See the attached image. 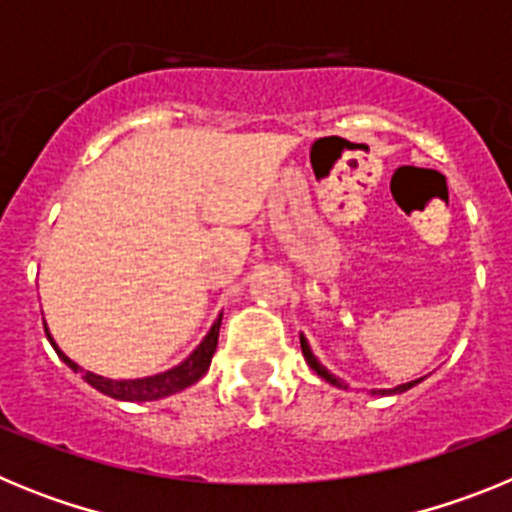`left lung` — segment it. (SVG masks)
<instances>
[{"mask_svg": "<svg viewBox=\"0 0 512 512\" xmlns=\"http://www.w3.org/2000/svg\"><path fill=\"white\" fill-rule=\"evenodd\" d=\"M300 346H302V356H305V361H307V364H310L312 372L318 374V377H323L325 382L333 384V387H343V390H346L348 384L341 382V379H338L336 374H330L328 369H325V366L320 364L318 359H315V354H312V351H310V343H307L305 336H300ZM418 382H423V379H415V382L400 384V387H395V390H372V392H374V395H400V392H408L410 387H415V384H418Z\"/></svg>", "mask_w": 512, "mask_h": 512, "instance_id": "obj_1", "label": "left lung"}]
</instances>
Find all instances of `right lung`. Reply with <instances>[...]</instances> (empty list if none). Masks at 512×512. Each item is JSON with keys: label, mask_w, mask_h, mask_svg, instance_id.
<instances>
[{"label": "right lung", "mask_w": 512, "mask_h": 512, "mask_svg": "<svg viewBox=\"0 0 512 512\" xmlns=\"http://www.w3.org/2000/svg\"><path fill=\"white\" fill-rule=\"evenodd\" d=\"M220 323H223V315H220V318L212 323V328H210V333L205 336V341L194 348L192 354H189L182 364L174 366V369H169V372L153 374V377H143V379H107V377H99V374H94V372H84V369H81L76 361H71L69 356L63 354L61 348L56 346L53 336L48 333V325H45V336H48L51 346L56 348L58 359L69 366V369L79 372L81 379L92 384L94 390H99L102 395L115 397V400H125V402H151V400H161V397H169V395H176V392L187 390L189 384L200 382V379L205 377L207 369H210L212 354H215V348H217Z\"/></svg>", "instance_id": "right-lung-1"}]
</instances>
